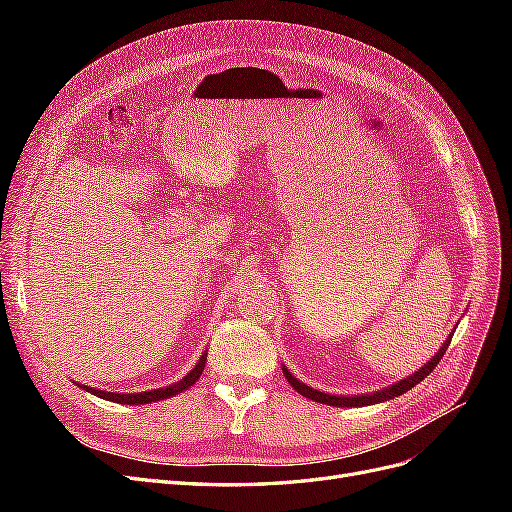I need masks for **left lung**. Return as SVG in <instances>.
Wrapping results in <instances>:
<instances>
[{
  "label": "left lung",
  "instance_id": "8db88e82",
  "mask_svg": "<svg viewBox=\"0 0 512 512\" xmlns=\"http://www.w3.org/2000/svg\"><path fill=\"white\" fill-rule=\"evenodd\" d=\"M453 333H455V331H453ZM451 337H453V335H448V339L444 342V346L436 352V356H433L431 361H427V365H423L421 369L414 371L412 376H408V378H404V380H399V382H395V384H391V386H386V389H382V391L369 393V395H352V397H348V395H346V397H342V395H329V393H322V391H316V389H309L307 384H303L301 380L294 378L286 367H282V371H284L286 380L290 382V386H294V389H297V393H301V395H303V397H307V399H314V401H318V404L337 406V408L374 406V404H382V401H386V399H395L397 395H404L406 391H410V389H412V386H416L418 382L425 380V378L431 374V371L438 367V363H440V359L444 356V352H446L448 344H451Z\"/></svg>",
  "mask_w": 512,
  "mask_h": 512
}]
</instances>
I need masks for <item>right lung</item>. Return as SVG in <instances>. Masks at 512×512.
Wrapping results in <instances>:
<instances>
[{
  "mask_svg": "<svg viewBox=\"0 0 512 512\" xmlns=\"http://www.w3.org/2000/svg\"><path fill=\"white\" fill-rule=\"evenodd\" d=\"M207 363V352H203L200 356L196 367L190 371L188 376H183L181 380H177L175 384H168L164 389H153V391H143V393H111V391H100V389H91V386L79 384L83 391L91 393V395H98L106 401H115V404H128V406H141V404H153V401H160V399H168V397H175L179 393H183L185 389H190V386L200 378L203 374Z\"/></svg>",
  "mask_w": 512,
  "mask_h": 512,
  "instance_id": "1",
  "label": "right lung"
}]
</instances>
